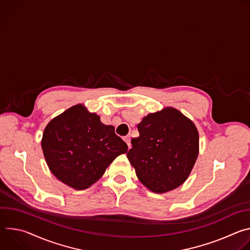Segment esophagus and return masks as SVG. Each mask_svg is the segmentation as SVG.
Masks as SVG:
<instances>
[{
    "label": "esophagus",
    "instance_id": "34e87169",
    "mask_svg": "<svg viewBox=\"0 0 250 250\" xmlns=\"http://www.w3.org/2000/svg\"><path fill=\"white\" fill-rule=\"evenodd\" d=\"M124 140L125 141V144L127 145L128 148H130V146H131V144H130V137H129V136H125V137H124Z\"/></svg>",
    "mask_w": 250,
    "mask_h": 250
}]
</instances>
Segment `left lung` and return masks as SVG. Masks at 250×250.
<instances>
[{"label":"left lung","mask_w":250,"mask_h":250,"mask_svg":"<svg viewBox=\"0 0 250 250\" xmlns=\"http://www.w3.org/2000/svg\"><path fill=\"white\" fill-rule=\"evenodd\" d=\"M126 156L139 181L154 193L182 185L199 154V133L194 123L168 106L149 114L137 125Z\"/></svg>","instance_id":"left-lung-1"}]
</instances>
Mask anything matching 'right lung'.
<instances>
[{
	"mask_svg": "<svg viewBox=\"0 0 250 250\" xmlns=\"http://www.w3.org/2000/svg\"><path fill=\"white\" fill-rule=\"evenodd\" d=\"M42 147L52 174L76 190L96 183L115 158L127 151L115 127L101 123L98 115L81 104L49 122Z\"/></svg>",
	"mask_w": 250,
	"mask_h": 250,
	"instance_id": "add662e5",
	"label": "right lung"
}]
</instances>
